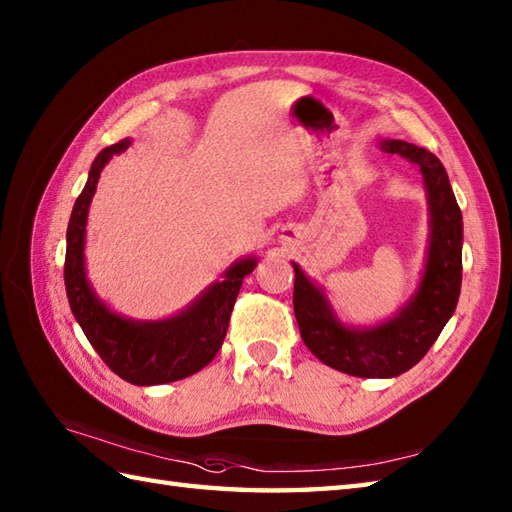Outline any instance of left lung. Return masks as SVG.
I'll list each match as a JSON object with an SVG mask.
<instances>
[{"mask_svg": "<svg viewBox=\"0 0 512 512\" xmlns=\"http://www.w3.org/2000/svg\"><path fill=\"white\" fill-rule=\"evenodd\" d=\"M378 147L413 162L427 191V262L405 306L376 325H345L323 288L299 264H292V303L303 343L321 363L361 378H394L416 365L453 317L462 288V211L442 162L431 151L405 140L385 138Z\"/></svg>", "mask_w": 512, "mask_h": 512, "instance_id": "obj_1", "label": "left lung"}]
</instances>
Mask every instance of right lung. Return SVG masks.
<instances>
[{
    "instance_id": "add662e5",
    "label": "right lung",
    "mask_w": 512,
    "mask_h": 512,
    "mask_svg": "<svg viewBox=\"0 0 512 512\" xmlns=\"http://www.w3.org/2000/svg\"><path fill=\"white\" fill-rule=\"evenodd\" d=\"M129 145L132 140L125 138L94 158L65 233L63 277L74 319L96 354L127 383L147 387L182 380L213 361L224 343L237 292L244 277L255 270L257 259L253 255L237 259L224 270L222 281H213L187 308L167 319H129L107 306L85 273V226L101 171Z\"/></svg>"
}]
</instances>
